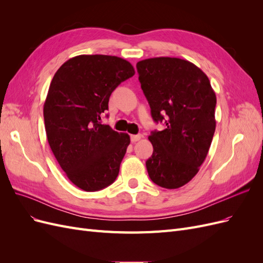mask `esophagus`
<instances>
[{"label": "esophagus", "instance_id": "1", "mask_svg": "<svg viewBox=\"0 0 263 263\" xmlns=\"http://www.w3.org/2000/svg\"><path fill=\"white\" fill-rule=\"evenodd\" d=\"M141 138H142V136H141L140 134H138V135H132V136H130V139H132L133 142H136V141L140 140Z\"/></svg>", "mask_w": 263, "mask_h": 263}]
</instances>
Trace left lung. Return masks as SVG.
<instances>
[{
    "label": "left lung",
    "mask_w": 263,
    "mask_h": 263,
    "mask_svg": "<svg viewBox=\"0 0 263 263\" xmlns=\"http://www.w3.org/2000/svg\"><path fill=\"white\" fill-rule=\"evenodd\" d=\"M136 67L151 116L165 124L148 137L154 147L146 161L149 178L161 187H181L196 176L209 154L216 95L208 76L187 60L157 57Z\"/></svg>",
    "instance_id": "8db88e82"
}]
</instances>
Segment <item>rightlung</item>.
<instances>
[{
	"mask_svg": "<svg viewBox=\"0 0 263 263\" xmlns=\"http://www.w3.org/2000/svg\"><path fill=\"white\" fill-rule=\"evenodd\" d=\"M135 74L116 55L80 54L54 73L44 104L49 146L61 169L86 192L108 186L130 144L129 135L102 124L110 94Z\"/></svg>",
	"mask_w": 263,
	"mask_h": 263,
	"instance_id": "right-lung-1",
	"label": "right lung"
}]
</instances>
